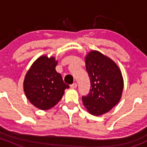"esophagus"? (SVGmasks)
<instances>
[{
    "label": "esophagus",
    "instance_id": "esophagus-1",
    "mask_svg": "<svg viewBox=\"0 0 147 147\" xmlns=\"http://www.w3.org/2000/svg\"><path fill=\"white\" fill-rule=\"evenodd\" d=\"M77 87H78V84H77V83H73V84H72L70 85V87L72 89H75V88H77Z\"/></svg>",
    "mask_w": 147,
    "mask_h": 147
}]
</instances>
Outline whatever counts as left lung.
I'll return each mask as SVG.
<instances>
[{
  "label": "left lung",
  "mask_w": 147,
  "mask_h": 147,
  "mask_svg": "<svg viewBox=\"0 0 147 147\" xmlns=\"http://www.w3.org/2000/svg\"><path fill=\"white\" fill-rule=\"evenodd\" d=\"M85 64L91 89L88 95L82 97L83 105L89 113L100 116L109 112L119 102L124 80L115 61L97 50L87 53Z\"/></svg>",
  "instance_id": "1"
}]
</instances>
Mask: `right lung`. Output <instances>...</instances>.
I'll return each instance as SVG.
<instances>
[{"instance_id": "right-lung-1", "label": "right lung", "mask_w": 147, "mask_h": 147, "mask_svg": "<svg viewBox=\"0 0 147 147\" xmlns=\"http://www.w3.org/2000/svg\"><path fill=\"white\" fill-rule=\"evenodd\" d=\"M57 65L55 57L44 55L32 63L25 76V94L32 105L41 110H47L57 105L65 89L69 88L56 71Z\"/></svg>"}]
</instances>
